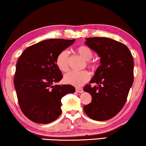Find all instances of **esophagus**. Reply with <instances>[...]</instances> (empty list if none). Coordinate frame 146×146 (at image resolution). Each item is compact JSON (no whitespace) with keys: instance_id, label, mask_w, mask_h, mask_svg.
Listing matches in <instances>:
<instances>
[{"instance_id":"obj_1","label":"esophagus","mask_w":146,"mask_h":146,"mask_svg":"<svg viewBox=\"0 0 146 146\" xmlns=\"http://www.w3.org/2000/svg\"><path fill=\"white\" fill-rule=\"evenodd\" d=\"M75 90H76V92H77V93H83V89H82V88L76 87Z\"/></svg>"}]
</instances>
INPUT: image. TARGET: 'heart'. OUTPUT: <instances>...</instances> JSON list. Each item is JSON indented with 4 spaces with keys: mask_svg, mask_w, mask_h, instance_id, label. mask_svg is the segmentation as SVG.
Segmentation results:
<instances>
[{
    "mask_svg": "<svg viewBox=\"0 0 146 146\" xmlns=\"http://www.w3.org/2000/svg\"><path fill=\"white\" fill-rule=\"evenodd\" d=\"M75 52L81 58L85 60L86 65L92 71L97 69L99 62L98 60L92 59L93 56V52L89 47L85 45H81L75 48ZM57 67L62 72H66L69 70V54L66 50H63L57 55L55 60ZM91 75L87 71H83L81 72L71 71L64 76V81L69 85L79 87L84 85L89 81Z\"/></svg>",
    "mask_w": 146,
    "mask_h": 146,
    "instance_id": "b5f03b06",
    "label": "heart"
}]
</instances>
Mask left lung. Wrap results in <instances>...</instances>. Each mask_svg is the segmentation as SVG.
I'll return each mask as SVG.
<instances>
[{"instance_id": "left-lung-1", "label": "left lung", "mask_w": 146, "mask_h": 146, "mask_svg": "<svg viewBox=\"0 0 146 146\" xmlns=\"http://www.w3.org/2000/svg\"><path fill=\"white\" fill-rule=\"evenodd\" d=\"M85 44L101 57L100 65L83 90L91 94V103L83 106L85 114L97 121L109 120L122 110L134 82V61L126 45L112 39L93 37Z\"/></svg>"}]
</instances>
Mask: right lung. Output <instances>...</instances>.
<instances>
[{
  "label": "right lung",
  "instance_id": "add662e5",
  "mask_svg": "<svg viewBox=\"0 0 146 146\" xmlns=\"http://www.w3.org/2000/svg\"><path fill=\"white\" fill-rule=\"evenodd\" d=\"M75 41L44 40L26 48L18 59L14 87L20 109L32 122L48 124L56 120L62 112L61 98L75 92L72 85H53L63 78L55 63L57 55Z\"/></svg>",
  "mask_w": 146,
  "mask_h": 146
}]
</instances>
